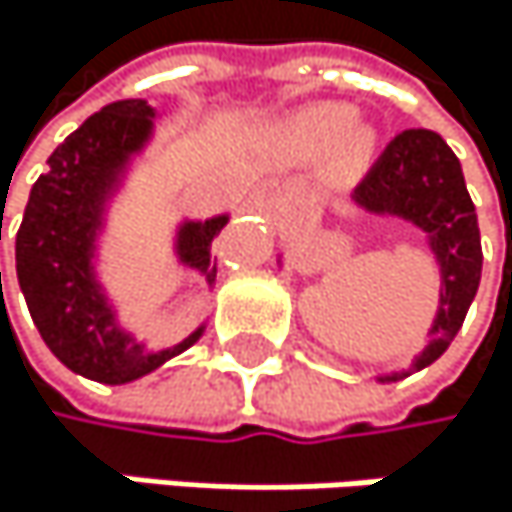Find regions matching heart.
<instances>
[{
    "instance_id": "b5f03b06",
    "label": "heart",
    "mask_w": 512,
    "mask_h": 512,
    "mask_svg": "<svg viewBox=\"0 0 512 512\" xmlns=\"http://www.w3.org/2000/svg\"><path fill=\"white\" fill-rule=\"evenodd\" d=\"M355 115L346 105H315L294 121V142L306 154H324L340 145L343 163H361L373 148L367 127H352Z\"/></svg>"
}]
</instances>
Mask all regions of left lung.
<instances>
[{
    "mask_svg": "<svg viewBox=\"0 0 512 512\" xmlns=\"http://www.w3.org/2000/svg\"><path fill=\"white\" fill-rule=\"evenodd\" d=\"M355 203L370 212L400 215L422 227L440 261V309L431 327V343L413 364V370H422L434 364L461 331L483 276L480 224L461 163L434 130H404L388 142L355 185ZM385 379L400 376L394 373Z\"/></svg>",
    "mask_w": 512,
    "mask_h": 512,
    "instance_id": "1",
    "label": "left lung"
}]
</instances>
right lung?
I'll use <instances>...</instances> for the list:
<instances>
[{"mask_svg":"<svg viewBox=\"0 0 512 512\" xmlns=\"http://www.w3.org/2000/svg\"><path fill=\"white\" fill-rule=\"evenodd\" d=\"M151 118L154 108L145 99H121L66 136L48 157V172L29 191L14 245L17 282L42 340L69 370L105 385H124L157 370L203 334L200 327L172 349L142 352V346L118 331L115 312L99 294L90 270L102 203L118 185L130 154L148 142ZM224 224L227 218L221 215L178 230L181 261L200 270L209 285L218 273L212 242Z\"/></svg>","mask_w":512,"mask_h":512,"instance_id":"obj_1","label":"right lung"}]
</instances>
